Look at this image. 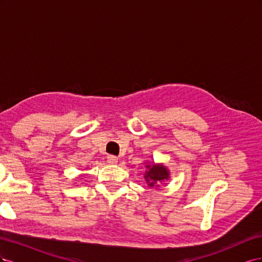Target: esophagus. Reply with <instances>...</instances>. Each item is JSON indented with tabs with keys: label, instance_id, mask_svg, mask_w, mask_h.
Returning a JSON list of instances; mask_svg holds the SVG:
<instances>
[{
	"label": "esophagus",
	"instance_id": "obj_1",
	"mask_svg": "<svg viewBox=\"0 0 262 262\" xmlns=\"http://www.w3.org/2000/svg\"><path fill=\"white\" fill-rule=\"evenodd\" d=\"M107 162L112 165H115L118 163V158L115 155H108L107 156Z\"/></svg>",
	"mask_w": 262,
	"mask_h": 262
}]
</instances>
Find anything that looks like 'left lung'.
Returning <instances> with one entry per match:
<instances>
[{"instance_id": "1", "label": "left lung", "mask_w": 262, "mask_h": 262, "mask_svg": "<svg viewBox=\"0 0 262 262\" xmlns=\"http://www.w3.org/2000/svg\"><path fill=\"white\" fill-rule=\"evenodd\" d=\"M145 180L148 187H157L164 179H168V171L162 165H146Z\"/></svg>"}]
</instances>
